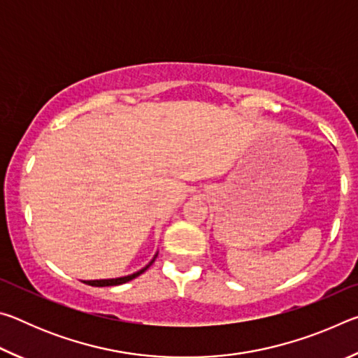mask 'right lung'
<instances>
[{
    "label": "right lung",
    "mask_w": 358,
    "mask_h": 358,
    "mask_svg": "<svg viewBox=\"0 0 358 358\" xmlns=\"http://www.w3.org/2000/svg\"><path fill=\"white\" fill-rule=\"evenodd\" d=\"M157 257V252L153 256V259L150 260V262L143 266V268H141L138 271H136V273H131L128 276H120V278H108V280H90V281H83L85 284H88V286H94V287H107V286H118V284H124L128 282L131 280H134V278H137L138 275H142L145 270L150 268V265L155 262Z\"/></svg>",
    "instance_id": "1"
}]
</instances>
